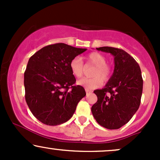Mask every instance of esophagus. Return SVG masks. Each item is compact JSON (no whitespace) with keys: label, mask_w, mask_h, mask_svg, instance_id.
Masks as SVG:
<instances>
[{"label":"esophagus","mask_w":160,"mask_h":160,"mask_svg":"<svg viewBox=\"0 0 160 160\" xmlns=\"http://www.w3.org/2000/svg\"><path fill=\"white\" fill-rule=\"evenodd\" d=\"M86 95H89V94H91L92 92L90 90H88V89H86Z\"/></svg>","instance_id":"obj_1"}]
</instances>
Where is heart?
<instances>
[{
    "label": "heart",
    "instance_id": "b5f03b06",
    "mask_svg": "<svg viewBox=\"0 0 160 160\" xmlns=\"http://www.w3.org/2000/svg\"><path fill=\"white\" fill-rule=\"evenodd\" d=\"M89 63L95 66L93 70L92 75L94 78H82L78 80V84L83 86L86 89H93L102 84V80L107 81L111 74V69L106 64V58L103 55L99 52H92L86 57ZM70 68L71 73L76 78H81L84 72L83 62L79 57H75L70 62Z\"/></svg>",
    "mask_w": 160,
    "mask_h": 160
}]
</instances>
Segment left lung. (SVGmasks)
<instances>
[{
    "instance_id": "left-lung-1",
    "label": "left lung",
    "mask_w": 160,
    "mask_h": 160,
    "mask_svg": "<svg viewBox=\"0 0 160 160\" xmlns=\"http://www.w3.org/2000/svg\"><path fill=\"white\" fill-rule=\"evenodd\" d=\"M96 49L113 56L114 70L103 89L94 91L98 101L92 107V113L99 125L117 129L131 120L140 106L143 90L141 68L122 49L110 47Z\"/></svg>"
}]
</instances>
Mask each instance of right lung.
I'll return each instance as SVG.
<instances>
[{
  "label": "right lung",
  "instance_id": "right-lung-1",
  "mask_svg": "<svg viewBox=\"0 0 160 160\" xmlns=\"http://www.w3.org/2000/svg\"><path fill=\"white\" fill-rule=\"evenodd\" d=\"M86 50L59 43L43 47L29 58L24 74L25 101L41 122L57 126L72 117L86 92L74 86L70 62Z\"/></svg>",
  "mask_w": 160,
  "mask_h": 160
}]
</instances>
